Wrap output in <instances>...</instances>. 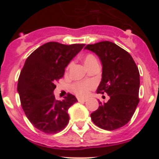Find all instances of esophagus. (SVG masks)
<instances>
[{
  "instance_id": "34e87169",
  "label": "esophagus",
  "mask_w": 159,
  "mask_h": 159,
  "mask_svg": "<svg viewBox=\"0 0 159 159\" xmlns=\"http://www.w3.org/2000/svg\"><path fill=\"white\" fill-rule=\"evenodd\" d=\"M79 102H86L87 99H84V98H78Z\"/></svg>"
}]
</instances>
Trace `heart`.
I'll return each mask as SVG.
<instances>
[{"label": "heart", "mask_w": 159, "mask_h": 159, "mask_svg": "<svg viewBox=\"0 0 159 159\" xmlns=\"http://www.w3.org/2000/svg\"><path fill=\"white\" fill-rule=\"evenodd\" d=\"M84 62L86 67H91L93 64L98 63V60L92 54L86 55L84 58ZM94 84L92 82L90 81H85V82H78L75 83L72 85V90L73 92H75L76 95H80V96H85L88 94L89 91L92 88H93Z\"/></svg>", "instance_id": "heart-1"}]
</instances>
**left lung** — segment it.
Here are the masks:
<instances>
[{
  "instance_id": "1",
  "label": "left lung",
  "mask_w": 159,
  "mask_h": 159,
  "mask_svg": "<svg viewBox=\"0 0 159 159\" xmlns=\"http://www.w3.org/2000/svg\"><path fill=\"white\" fill-rule=\"evenodd\" d=\"M84 49L98 56L102 64V80L98 94L107 93L110 99L99 102L91 114L92 122L103 130H114L130 120L139 99V71L132 57L124 49L110 41L88 44Z\"/></svg>"
}]
</instances>
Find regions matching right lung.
Returning <instances> with one entry per match:
<instances>
[{
  "label": "right lung",
  "mask_w": 159,
  "mask_h": 159,
  "mask_svg": "<svg viewBox=\"0 0 159 159\" xmlns=\"http://www.w3.org/2000/svg\"><path fill=\"white\" fill-rule=\"evenodd\" d=\"M85 44L65 45L48 42L36 49L25 60L20 74L17 92L25 115L40 131L56 134L69 122L68 108L77 99L67 94L56 100L53 94L56 81L62 78L64 69Z\"/></svg>",
  "instance_id": "1"
}]
</instances>
